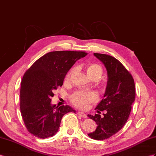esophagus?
<instances>
[{"label": "esophagus", "mask_w": 156, "mask_h": 156, "mask_svg": "<svg viewBox=\"0 0 156 156\" xmlns=\"http://www.w3.org/2000/svg\"><path fill=\"white\" fill-rule=\"evenodd\" d=\"M78 115H80V116L83 117V118H86L87 117V115L86 113H83V112H80V111H79V112H78Z\"/></svg>", "instance_id": "esophagus-1"}]
</instances>
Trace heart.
I'll list each match as a JSON object with an SVG mask.
<instances>
[{
  "mask_svg": "<svg viewBox=\"0 0 156 156\" xmlns=\"http://www.w3.org/2000/svg\"><path fill=\"white\" fill-rule=\"evenodd\" d=\"M74 70H71L66 75V80H69L71 74L73 73ZM86 73L90 78L98 76L100 77L102 74L101 67L98 64H89L86 66ZM98 95L93 91H77L71 95L70 101L73 104L78 108L86 109L88 107L91 103L98 100Z\"/></svg>",
  "mask_w": 156,
  "mask_h": 156,
  "instance_id": "b5f03b06",
  "label": "heart"
}]
</instances>
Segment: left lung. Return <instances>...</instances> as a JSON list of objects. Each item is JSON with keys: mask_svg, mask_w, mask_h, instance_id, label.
I'll return each instance as SVG.
<instances>
[{"mask_svg": "<svg viewBox=\"0 0 156 156\" xmlns=\"http://www.w3.org/2000/svg\"><path fill=\"white\" fill-rule=\"evenodd\" d=\"M103 62L107 73L104 95L95 110L107 111L103 118L99 114L87 116L97 124L96 130L89 133L94 140H103L121 130L129 119L131 105L135 100V84L132 75L121 62L110 55L94 53Z\"/></svg>", "mask_w": 156, "mask_h": 156, "instance_id": "obj_1", "label": "left lung"}]
</instances>
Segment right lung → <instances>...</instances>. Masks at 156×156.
Instances as JSON below:
<instances>
[{
	"label": "right lung",
	"instance_id": "obj_1",
	"mask_svg": "<svg viewBox=\"0 0 156 156\" xmlns=\"http://www.w3.org/2000/svg\"><path fill=\"white\" fill-rule=\"evenodd\" d=\"M87 55L83 51L49 52L25 73L21 82L20 111L27 129L35 136H53L63 115L76 112L69 105H52L51 98L54 96L53 91L62 86L74 63Z\"/></svg>",
	"mask_w": 156,
	"mask_h": 156
}]
</instances>
